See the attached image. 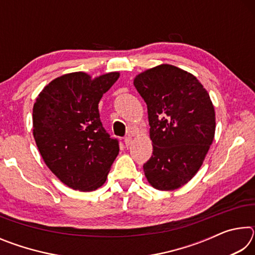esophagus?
I'll return each mask as SVG.
<instances>
[{
	"mask_svg": "<svg viewBox=\"0 0 255 255\" xmlns=\"http://www.w3.org/2000/svg\"><path fill=\"white\" fill-rule=\"evenodd\" d=\"M124 141H125V145H126V146H129V145H130V144L132 143V138H131V136H127V137H125Z\"/></svg>",
	"mask_w": 255,
	"mask_h": 255,
	"instance_id": "obj_1",
	"label": "esophagus"
}]
</instances>
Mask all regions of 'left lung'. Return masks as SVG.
Here are the masks:
<instances>
[{"mask_svg": "<svg viewBox=\"0 0 255 255\" xmlns=\"http://www.w3.org/2000/svg\"><path fill=\"white\" fill-rule=\"evenodd\" d=\"M133 84L147 105L153 155L143 167L158 190H174L200 169L215 135V110L196 76L173 65L150 68Z\"/></svg>", "mask_w": 255, "mask_h": 255, "instance_id": "8db88e82", "label": "left lung"}]
</instances>
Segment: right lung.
Segmentation results:
<instances>
[{
	"label": "right lung",
	"instance_id": "1",
	"mask_svg": "<svg viewBox=\"0 0 255 255\" xmlns=\"http://www.w3.org/2000/svg\"><path fill=\"white\" fill-rule=\"evenodd\" d=\"M108 73L91 80L82 72L45 86L32 110L33 137L46 165L68 187L92 191L106 182L119 140L102 126L98 105L118 80Z\"/></svg>",
	"mask_w": 255,
	"mask_h": 255
}]
</instances>
